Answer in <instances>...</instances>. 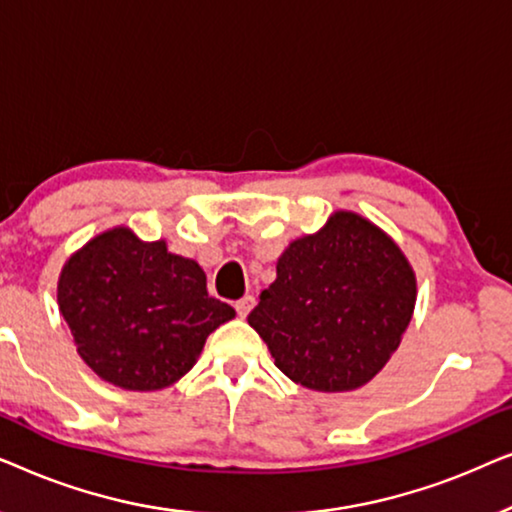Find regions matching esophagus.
<instances>
[{"instance_id":"esophagus-1","label":"esophagus","mask_w":512,"mask_h":512,"mask_svg":"<svg viewBox=\"0 0 512 512\" xmlns=\"http://www.w3.org/2000/svg\"><path fill=\"white\" fill-rule=\"evenodd\" d=\"M254 305H256L254 296H244L235 303V310H237V314H240V317H247V314L254 310Z\"/></svg>"}]
</instances>
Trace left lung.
Segmentation results:
<instances>
[{"label": "left lung", "instance_id": "1", "mask_svg": "<svg viewBox=\"0 0 512 512\" xmlns=\"http://www.w3.org/2000/svg\"><path fill=\"white\" fill-rule=\"evenodd\" d=\"M415 296L403 251L359 214L335 212L317 235L289 244L247 319L286 377L331 394L380 373L401 345Z\"/></svg>", "mask_w": 512, "mask_h": 512}]
</instances>
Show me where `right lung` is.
<instances>
[{
    "instance_id": "right-lung-1",
    "label": "right lung",
    "mask_w": 512,
    "mask_h": 512,
    "mask_svg": "<svg viewBox=\"0 0 512 512\" xmlns=\"http://www.w3.org/2000/svg\"><path fill=\"white\" fill-rule=\"evenodd\" d=\"M58 305L81 359L130 391L170 387L193 368L207 335L235 317L209 296L198 263L128 228L97 235L69 258Z\"/></svg>"
}]
</instances>
